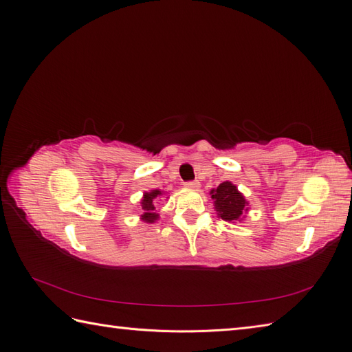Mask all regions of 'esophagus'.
Here are the masks:
<instances>
[{"instance_id": "1", "label": "esophagus", "mask_w": 352, "mask_h": 352, "mask_svg": "<svg viewBox=\"0 0 352 352\" xmlns=\"http://www.w3.org/2000/svg\"><path fill=\"white\" fill-rule=\"evenodd\" d=\"M185 186L189 188V189H198L199 182H198V180H192V182H185Z\"/></svg>"}]
</instances>
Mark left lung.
Segmentation results:
<instances>
[{
	"label": "left lung",
	"instance_id": "1",
	"mask_svg": "<svg viewBox=\"0 0 352 352\" xmlns=\"http://www.w3.org/2000/svg\"><path fill=\"white\" fill-rule=\"evenodd\" d=\"M212 204L217 211V216L229 223L242 221L250 207V202L238 190V186L232 182H223L216 189L210 190Z\"/></svg>",
	"mask_w": 352,
	"mask_h": 352
}]
</instances>
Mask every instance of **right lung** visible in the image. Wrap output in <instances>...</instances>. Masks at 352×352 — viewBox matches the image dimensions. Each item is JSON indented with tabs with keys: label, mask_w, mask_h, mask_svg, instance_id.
Returning <instances> with one entry per match:
<instances>
[{
	"label": "right lung",
	"mask_w": 352,
	"mask_h": 352,
	"mask_svg": "<svg viewBox=\"0 0 352 352\" xmlns=\"http://www.w3.org/2000/svg\"><path fill=\"white\" fill-rule=\"evenodd\" d=\"M164 195L163 190L160 189H151L150 192H144V197L141 199V220L145 223H155L158 220L157 212V204L160 198Z\"/></svg>",
	"instance_id": "add662e5"
}]
</instances>
